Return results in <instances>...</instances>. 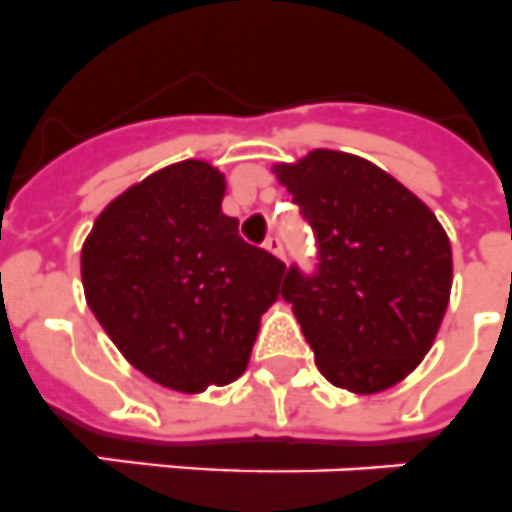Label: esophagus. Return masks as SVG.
Here are the masks:
<instances>
[{
	"label": "esophagus",
	"instance_id": "obj_1",
	"mask_svg": "<svg viewBox=\"0 0 512 512\" xmlns=\"http://www.w3.org/2000/svg\"><path fill=\"white\" fill-rule=\"evenodd\" d=\"M265 249L283 260V242H281V236H278V234H270L268 239H265Z\"/></svg>",
	"mask_w": 512,
	"mask_h": 512
}]
</instances>
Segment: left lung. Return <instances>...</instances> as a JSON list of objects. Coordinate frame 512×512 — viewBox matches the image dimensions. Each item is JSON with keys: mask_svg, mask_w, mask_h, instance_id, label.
Instances as JSON below:
<instances>
[{"mask_svg": "<svg viewBox=\"0 0 512 512\" xmlns=\"http://www.w3.org/2000/svg\"><path fill=\"white\" fill-rule=\"evenodd\" d=\"M276 176L315 236V265L291 263L281 296L317 367L336 388H390L422 362L448 309V236L419 197L364 158L312 150Z\"/></svg>", "mask_w": 512, "mask_h": 512, "instance_id": "1", "label": "left lung"}]
</instances>
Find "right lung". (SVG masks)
I'll use <instances>...</instances> for the list:
<instances>
[{"label": "right lung", "instance_id": "obj_1", "mask_svg": "<svg viewBox=\"0 0 512 512\" xmlns=\"http://www.w3.org/2000/svg\"><path fill=\"white\" fill-rule=\"evenodd\" d=\"M226 179L203 161L156 171L93 223L80 270L88 307L145 377L200 393L242 375L286 265L221 210Z\"/></svg>", "mask_w": 512, "mask_h": 512}]
</instances>
